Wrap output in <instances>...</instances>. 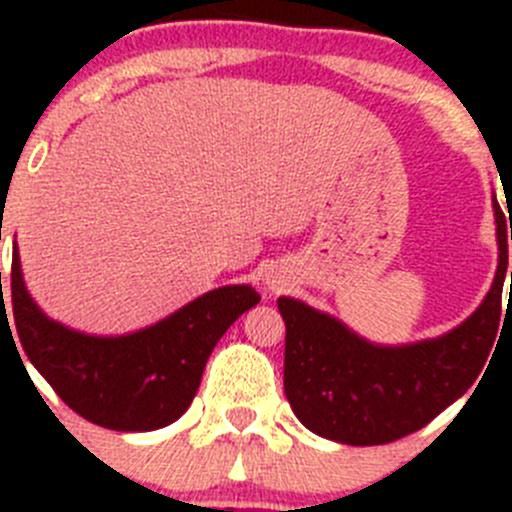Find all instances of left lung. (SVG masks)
Segmentation results:
<instances>
[{
    "instance_id": "1",
    "label": "left lung",
    "mask_w": 512,
    "mask_h": 512,
    "mask_svg": "<svg viewBox=\"0 0 512 512\" xmlns=\"http://www.w3.org/2000/svg\"><path fill=\"white\" fill-rule=\"evenodd\" d=\"M493 210L500 247L493 287L476 312L443 337L376 347L299 299H277L287 327L285 394L309 431L347 446H381L423 428L471 389L503 314L508 223L498 200Z\"/></svg>"
}]
</instances>
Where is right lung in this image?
Returning <instances> with one entry per match:
<instances>
[{"label": "right lung", "mask_w": 512, "mask_h": 512, "mask_svg": "<svg viewBox=\"0 0 512 512\" xmlns=\"http://www.w3.org/2000/svg\"><path fill=\"white\" fill-rule=\"evenodd\" d=\"M9 287L19 342L36 371L71 411L111 431H156L178 421L198 391L215 344L260 302L250 285L220 287L141 332L91 337L36 307L24 287L17 242ZM0 314H7L4 304Z\"/></svg>", "instance_id": "right-lung-1"}]
</instances>
